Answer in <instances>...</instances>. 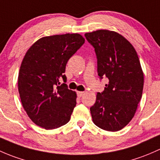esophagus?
<instances>
[{
  "label": "esophagus",
  "instance_id": "1",
  "mask_svg": "<svg viewBox=\"0 0 160 160\" xmlns=\"http://www.w3.org/2000/svg\"><path fill=\"white\" fill-rule=\"evenodd\" d=\"M84 94H85V92H77V95H78V96L79 97V98H81V97H82V95H84Z\"/></svg>",
  "mask_w": 160,
  "mask_h": 160
}]
</instances>
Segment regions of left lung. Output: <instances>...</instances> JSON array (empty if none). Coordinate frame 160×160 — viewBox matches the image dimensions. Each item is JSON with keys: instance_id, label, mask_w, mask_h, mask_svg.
<instances>
[{"instance_id": "1", "label": "left lung", "mask_w": 160, "mask_h": 160, "mask_svg": "<svg viewBox=\"0 0 160 160\" xmlns=\"http://www.w3.org/2000/svg\"><path fill=\"white\" fill-rule=\"evenodd\" d=\"M95 48L98 75L108 83L90 108L92 121L100 129L116 132L135 116L142 95L144 75L136 51L116 31L98 30L85 33Z\"/></svg>"}]
</instances>
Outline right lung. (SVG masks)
Instances as JSON below:
<instances>
[{
    "mask_svg": "<svg viewBox=\"0 0 160 160\" xmlns=\"http://www.w3.org/2000/svg\"><path fill=\"white\" fill-rule=\"evenodd\" d=\"M85 43L79 34H56L38 39L28 50L18 74L21 103L31 121L45 129L68 123L76 105V92L62 85L71 57Z\"/></svg>",
    "mask_w": 160,
    "mask_h": 160,
    "instance_id": "1",
    "label": "right lung"
}]
</instances>
